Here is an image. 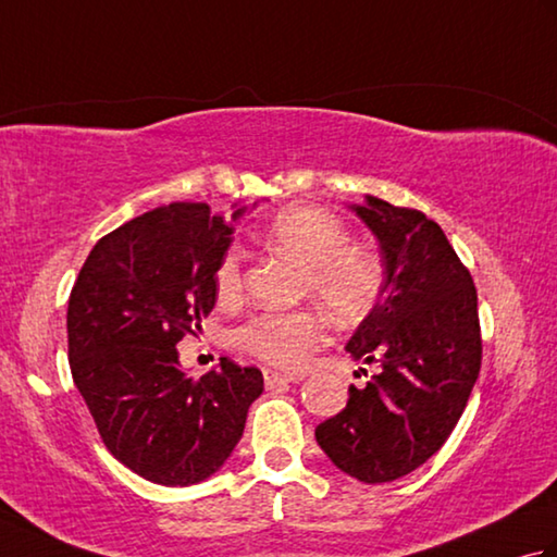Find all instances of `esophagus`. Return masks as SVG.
Here are the masks:
<instances>
[{"instance_id":"34e87169","label":"esophagus","mask_w":557,"mask_h":557,"mask_svg":"<svg viewBox=\"0 0 557 557\" xmlns=\"http://www.w3.org/2000/svg\"><path fill=\"white\" fill-rule=\"evenodd\" d=\"M263 377H265V385L272 389V387H280V385H287V383H294L299 381L297 375L292 373H280V371H272V369H265L263 371Z\"/></svg>"}]
</instances>
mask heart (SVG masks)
Returning <instances> with one entry per match:
<instances>
[{
    "mask_svg": "<svg viewBox=\"0 0 557 557\" xmlns=\"http://www.w3.org/2000/svg\"><path fill=\"white\" fill-rule=\"evenodd\" d=\"M265 244L297 258L306 268L304 294L321 301L339 325H357L381 301L387 285L383 256L369 246H351L347 222L318 206L282 210L268 224ZM244 275L236 248L224 251L215 268L222 301L242 297ZM327 325L311 309L263 311L236 330V345L280 369H304L325 345Z\"/></svg>",
    "mask_w": 557,
    "mask_h": 557,
    "instance_id": "obj_1",
    "label": "heart"
}]
</instances>
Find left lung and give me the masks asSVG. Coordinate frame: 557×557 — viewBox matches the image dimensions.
Here are the masks:
<instances>
[{"label":"left lung","instance_id":"obj_1","mask_svg":"<svg viewBox=\"0 0 557 557\" xmlns=\"http://www.w3.org/2000/svg\"><path fill=\"white\" fill-rule=\"evenodd\" d=\"M354 210L381 242L387 285L347 351L377 371L349 385L315 441L345 474L385 483L431 459L465 411L481 371L479 304L467 265L421 210L375 196Z\"/></svg>","mask_w":557,"mask_h":557}]
</instances>
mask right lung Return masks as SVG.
<instances>
[{"instance_id":"obj_1","label":"right lung","mask_w":557,"mask_h":557,"mask_svg":"<svg viewBox=\"0 0 557 557\" xmlns=\"http://www.w3.org/2000/svg\"><path fill=\"white\" fill-rule=\"evenodd\" d=\"M232 232L208 203L148 210L92 246L69 297L71 375L102 443L160 486L215 474L263 393L253 366L222 357L218 371L186 377L176 351L215 306Z\"/></svg>"}]
</instances>
